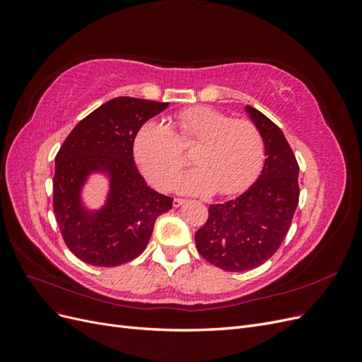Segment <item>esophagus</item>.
<instances>
[{"instance_id":"obj_1","label":"esophagus","mask_w":362,"mask_h":362,"mask_svg":"<svg viewBox=\"0 0 362 362\" xmlns=\"http://www.w3.org/2000/svg\"><path fill=\"white\" fill-rule=\"evenodd\" d=\"M182 204H185V199H181V198H175V199H173V206H175V208L181 206Z\"/></svg>"}]
</instances>
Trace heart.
Returning <instances> with one entry per match:
<instances>
[{
	"instance_id": "heart-1",
	"label": "heart",
	"mask_w": 362,
	"mask_h": 362,
	"mask_svg": "<svg viewBox=\"0 0 362 362\" xmlns=\"http://www.w3.org/2000/svg\"><path fill=\"white\" fill-rule=\"evenodd\" d=\"M192 148L198 169L177 182L180 192L192 194L242 192L255 180L264 158V139L254 122L205 105L180 112L169 128L145 124L134 140V157L152 184L169 189L185 164L181 149Z\"/></svg>"
}]
</instances>
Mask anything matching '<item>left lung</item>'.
I'll use <instances>...</instances> for the list:
<instances>
[{
	"label": "left lung",
	"mask_w": 362,
	"mask_h": 362,
	"mask_svg": "<svg viewBox=\"0 0 362 362\" xmlns=\"http://www.w3.org/2000/svg\"><path fill=\"white\" fill-rule=\"evenodd\" d=\"M246 112L264 139V168L235 199L211 204L194 234L201 257L226 272L255 269L275 254L299 204V164L286 136L257 108L246 105Z\"/></svg>",
	"instance_id": "1"
}]
</instances>
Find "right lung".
Returning a JSON list of instances; mask_svg holds the SVG:
<instances>
[{
	"label": "right lung",
	"mask_w": 362,
	"mask_h": 362,
	"mask_svg": "<svg viewBox=\"0 0 362 362\" xmlns=\"http://www.w3.org/2000/svg\"><path fill=\"white\" fill-rule=\"evenodd\" d=\"M169 103L119 96L75 125L56 156L52 204L64 243L72 254L98 267H116L145 250L156 218L173 198L148 187L134 163V139L146 120ZM92 171L111 178L106 205L87 212L79 192Z\"/></svg>",
	"instance_id": "add662e5"
}]
</instances>
